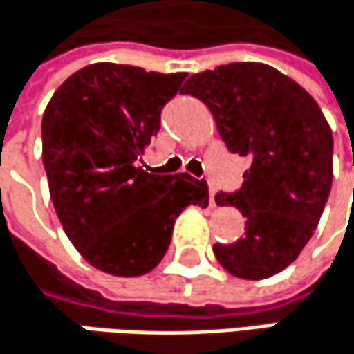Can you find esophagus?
<instances>
[{
	"instance_id": "obj_1",
	"label": "esophagus",
	"mask_w": 354,
	"mask_h": 354,
	"mask_svg": "<svg viewBox=\"0 0 354 354\" xmlns=\"http://www.w3.org/2000/svg\"><path fill=\"white\" fill-rule=\"evenodd\" d=\"M209 205H216V189H209Z\"/></svg>"
}]
</instances>
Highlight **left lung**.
Instances as JSON below:
<instances>
[{"label": "left lung", "mask_w": 354, "mask_h": 354, "mask_svg": "<svg viewBox=\"0 0 354 354\" xmlns=\"http://www.w3.org/2000/svg\"><path fill=\"white\" fill-rule=\"evenodd\" d=\"M201 100L230 153L250 158L243 187L216 194L234 205L244 234L214 244L220 265L241 279H267L291 265L312 239L332 185V130L316 100L263 63H230L196 73L185 91Z\"/></svg>", "instance_id": "8db88e82"}]
</instances>
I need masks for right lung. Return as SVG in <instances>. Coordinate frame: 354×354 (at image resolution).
Returning <instances> with one entry per match:
<instances>
[{
	"label": "right lung",
	"mask_w": 354,
	"mask_h": 354,
	"mask_svg": "<svg viewBox=\"0 0 354 354\" xmlns=\"http://www.w3.org/2000/svg\"><path fill=\"white\" fill-rule=\"evenodd\" d=\"M185 73L93 63L73 73L42 115L50 199L79 254L115 277H138L165 257L187 205L205 207L207 183L136 167Z\"/></svg>",
	"instance_id": "add662e5"
}]
</instances>
